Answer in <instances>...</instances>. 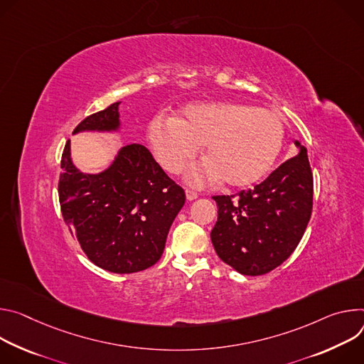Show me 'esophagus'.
<instances>
[{"mask_svg": "<svg viewBox=\"0 0 364 364\" xmlns=\"http://www.w3.org/2000/svg\"><path fill=\"white\" fill-rule=\"evenodd\" d=\"M185 193H186V199L188 200H193V199L198 198V193L195 191H192V189H185Z\"/></svg>", "mask_w": 364, "mask_h": 364, "instance_id": "obj_1", "label": "esophagus"}]
</instances>
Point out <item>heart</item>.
Returning a JSON list of instances; mask_svg holds the SVG:
<instances>
[{"label":"heart","instance_id":"1","mask_svg":"<svg viewBox=\"0 0 364 364\" xmlns=\"http://www.w3.org/2000/svg\"><path fill=\"white\" fill-rule=\"evenodd\" d=\"M285 123L270 109L238 101L193 102L178 118L156 117L149 141L160 166L181 173L204 144L207 160L186 175L200 186L218 181L246 188L262 181L273 168L285 141Z\"/></svg>","mask_w":364,"mask_h":364}]
</instances>
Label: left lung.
Here are the masks:
<instances>
[{
	"label": "left lung",
	"mask_w": 364,
	"mask_h": 364,
	"mask_svg": "<svg viewBox=\"0 0 364 364\" xmlns=\"http://www.w3.org/2000/svg\"><path fill=\"white\" fill-rule=\"evenodd\" d=\"M255 189L213 196L218 220L211 241L218 257L247 276L269 273L296 249L312 213L314 179L306 149Z\"/></svg>",
	"instance_id": "obj_1"
}]
</instances>
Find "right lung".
Returning <instances> with one entry per match:
<instances>
[{"label": "right lung", "instance_id": "obj_1", "mask_svg": "<svg viewBox=\"0 0 364 364\" xmlns=\"http://www.w3.org/2000/svg\"><path fill=\"white\" fill-rule=\"evenodd\" d=\"M119 104L87 117L73 134H119ZM60 168L63 220L95 266L123 274L157 263L171 225L185 204V192L144 146H123L108 168L90 173L75 166L68 140Z\"/></svg>", "mask_w": 364, "mask_h": 364}]
</instances>
